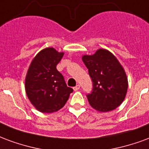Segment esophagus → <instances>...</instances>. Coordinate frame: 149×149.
Returning <instances> with one entry per match:
<instances>
[{
	"instance_id": "1",
	"label": "esophagus",
	"mask_w": 149,
	"mask_h": 149,
	"mask_svg": "<svg viewBox=\"0 0 149 149\" xmlns=\"http://www.w3.org/2000/svg\"><path fill=\"white\" fill-rule=\"evenodd\" d=\"M73 89H74V91H79V89H80V86H79V84H78V85H76L75 86H74V87L73 88Z\"/></svg>"
}]
</instances>
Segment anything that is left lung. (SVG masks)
I'll use <instances>...</instances> for the list:
<instances>
[{"label":"left lung","instance_id":"1","mask_svg":"<svg viewBox=\"0 0 149 149\" xmlns=\"http://www.w3.org/2000/svg\"><path fill=\"white\" fill-rule=\"evenodd\" d=\"M93 82V90L86 95L89 103L99 112L113 110L120 106L128 90V79L117 58L106 49L82 56Z\"/></svg>","mask_w":149,"mask_h":149}]
</instances>
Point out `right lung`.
Listing matches in <instances>:
<instances>
[{
  "mask_svg": "<svg viewBox=\"0 0 149 149\" xmlns=\"http://www.w3.org/2000/svg\"><path fill=\"white\" fill-rule=\"evenodd\" d=\"M63 55V52H58L53 47H47L40 51L30 64L25 78L26 94L40 112L58 111L73 92L56 69Z\"/></svg>",
  "mask_w": 149,
  "mask_h": 149,
  "instance_id": "obj_1",
  "label": "right lung"
}]
</instances>
